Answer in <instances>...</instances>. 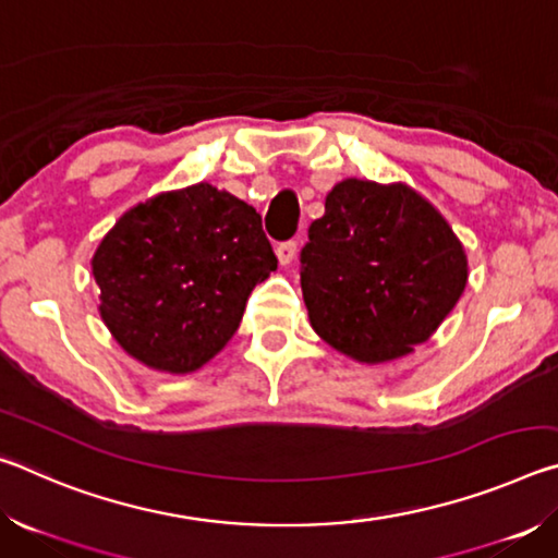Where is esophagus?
<instances>
[{
  "instance_id": "obj_1",
  "label": "esophagus",
  "mask_w": 558,
  "mask_h": 558,
  "mask_svg": "<svg viewBox=\"0 0 558 558\" xmlns=\"http://www.w3.org/2000/svg\"><path fill=\"white\" fill-rule=\"evenodd\" d=\"M295 253H298L295 241H282L276 245V256L280 260V266H290L292 258H295Z\"/></svg>"
}]
</instances>
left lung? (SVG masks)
Instances as JSON below:
<instances>
[{"label": "left lung", "instance_id": "8db88e82", "mask_svg": "<svg viewBox=\"0 0 558 558\" xmlns=\"http://www.w3.org/2000/svg\"><path fill=\"white\" fill-rule=\"evenodd\" d=\"M300 253L310 325L337 352L384 364L413 352L456 307L468 258L448 221L405 184L344 179Z\"/></svg>", "mask_w": 558, "mask_h": 558}]
</instances>
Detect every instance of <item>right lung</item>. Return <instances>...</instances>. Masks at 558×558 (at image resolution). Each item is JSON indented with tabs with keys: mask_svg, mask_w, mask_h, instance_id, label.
<instances>
[{
	"mask_svg": "<svg viewBox=\"0 0 558 558\" xmlns=\"http://www.w3.org/2000/svg\"><path fill=\"white\" fill-rule=\"evenodd\" d=\"M90 266L116 342L149 369L189 374L233 337L278 258L260 214L202 182L132 206Z\"/></svg>",
	"mask_w": 558,
	"mask_h": 558,
	"instance_id": "1",
	"label": "right lung"
}]
</instances>
